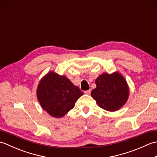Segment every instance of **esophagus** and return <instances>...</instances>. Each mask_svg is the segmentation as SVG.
<instances>
[{
	"instance_id": "esophagus-1",
	"label": "esophagus",
	"mask_w": 157,
	"mask_h": 157,
	"mask_svg": "<svg viewBox=\"0 0 157 157\" xmlns=\"http://www.w3.org/2000/svg\"><path fill=\"white\" fill-rule=\"evenodd\" d=\"M84 93H85L86 94H90V93H91V90H89L84 91Z\"/></svg>"
}]
</instances>
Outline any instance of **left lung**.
<instances>
[{
	"mask_svg": "<svg viewBox=\"0 0 157 157\" xmlns=\"http://www.w3.org/2000/svg\"><path fill=\"white\" fill-rule=\"evenodd\" d=\"M95 83L96 87L92 90L91 96L102 109L108 111H117L128 101V85L119 73H102Z\"/></svg>",
	"mask_w": 157,
	"mask_h": 157,
	"instance_id": "1",
	"label": "left lung"
}]
</instances>
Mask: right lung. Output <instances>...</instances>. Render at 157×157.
<instances>
[{
    "label": "right lung",
    "instance_id": "add662e5",
    "mask_svg": "<svg viewBox=\"0 0 157 157\" xmlns=\"http://www.w3.org/2000/svg\"><path fill=\"white\" fill-rule=\"evenodd\" d=\"M83 94L66 76L53 71L43 77L37 88V98L42 108L56 118L67 114Z\"/></svg>",
    "mask_w": 157,
    "mask_h": 157
}]
</instances>
